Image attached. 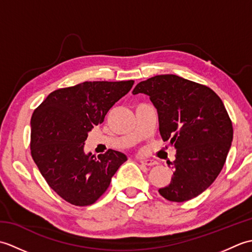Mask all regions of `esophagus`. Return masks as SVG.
Listing matches in <instances>:
<instances>
[{"instance_id": "obj_1", "label": "esophagus", "mask_w": 252, "mask_h": 252, "mask_svg": "<svg viewBox=\"0 0 252 252\" xmlns=\"http://www.w3.org/2000/svg\"><path fill=\"white\" fill-rule=\"evenodd\" d=\"M140 162L143 163V164H145V165H154V164H156V161H154V160H152V159H145V158H141L140 159Z\"/></svg>"}]
</instances>
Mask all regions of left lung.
Masks as SVG:
<instances>
[{"mask_svg":"<svg viewBox=\"0 0 252 252\" xmlns=\"http://www.w3.org/2000/svg\"><path fill=\"white\" fill-rule=\"evenodd\" d=\"M132 93L149 96L160 135L176 149L171 183L159 194L176 202L200 195L220 174L233 141L232 121L221 98L206 85L175 74L149 78Z\"/></svg>","mask_w":252,"mask_h":252,"instance_id":"left-lung-1","label":"left lung"}]
</instances>
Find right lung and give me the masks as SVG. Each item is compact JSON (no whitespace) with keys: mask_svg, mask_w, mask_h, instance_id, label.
<instances>
[{"mask_svg":"<svg viewBox=\"0 0 252 252\" xmlns=\"http://www.w3.org/2000/svg\"><path fill=\"white\" fill-rule=\"evenodd\" d=\"M134 81H93L56 90L31 117V156L53 190L74 206L92 205L108 189L127 158L109 149L84 153L94 126L129 93Z\"/></svg>","mask_w":252,"mask_h":252,"instance_id":"obj_1","label":"right lung"}]
</instances>
